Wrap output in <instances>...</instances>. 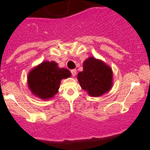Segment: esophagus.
Masks as SVG:
<instances>
[{
	"label": "esophagus",
	"instance_id": "34e87169",
	"mask_svg": "<svg viewBox=\"0 0 150 150\" xmlns=\"http://www.w3.org/2000/svg\"><path fill=\"white\" fill-rule=\"evenodd\" d=\"M71 74L73 76H75L76 75V69H73V70L71 71Z\"/></svg>",
	"mask_w": 150,
	"mask_h": 150
}]
</instances>
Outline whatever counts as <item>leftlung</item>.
I'll use <instances>...</instances> for the list:
<instances>
[{
    "label": "left lung",
    "instance_id": "obj_1",
    "mask_svg": "<svg viewBox=\"0 0 150 150\" xmlns=\"http://www.w3.org/2000/svg\"><path fill=\"white\" fill-rule=\"evenodd\" d=\"M113 73L109 66L100 60L90 57L83 63V71L77 75L80 86L92 97L108 93L112 87Z\"/></svg>",
    "mask_w": 150,
    "mask_h": 150
}]
</instances>
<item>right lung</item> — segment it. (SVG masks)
<instances>
[{
    "mask_svg": "<svg viewBox=\"0 0 150 150\" xmlns=\"http://www.w3.org/2000/svg\"><path fill=\"white\" fill-rule=\"evenodd\" d=\"M71 76L70 71L60 69L54 61H44L33 68L28 76L31 93L43 100L54 97L58 92L60 81Z\"/></svg>",
    "mask_w": 150,
    "mask_h": 150,
    "instance_id": "obj_1",
    "label": "right lung"
}]
</instances>
